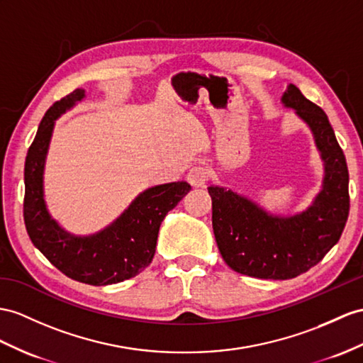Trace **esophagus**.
Listing matches in <instances>:
<instances>
[{
    "instance_id": "esophagus-1",
    "label": "esophagus",
    "mask_w": 363,
    "mask_h": 363,
    "mask_svg": "<svg viewBox=\"0 0 363 363\" xmlns=\"http://www.w3.org/2000/svg\"><path fill=\"white\" fill-rule=\"evenodd\" d=\"M188 183L194 188H203L209 180V171L205 166H196L188 172Z\"/></svg>"
}]
</instances>
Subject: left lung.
Here are the masks:
<instances>
[{"label":"left lung","mask_w":363,"mask_h":363,"mask_svg":"<svg viewBox=\"0 0 363 363\" xmlns=\"http://www.w3.org/2000/svg\"><path fill=\"white\" fill-rule=\"evenodd\" d=\"M308 123L325 162L323 189L302 214L272 217L233 191L209 186L212 228L231 269L257 279L286 280L319 263L339 242L350 212L348 167L330 120L294 84L281 96Z\"/></svg>","instance_id":"obj_1"}]
</instances>
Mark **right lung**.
<instances>
[{"label": "right lung", "mask_w": 363, "mask_h": 363, "mask_svg": "<svg viewBox=\"0 0 363 363\" xmlns=\"http://www.w3.org/2000/svg\"><path fill=\"white\" fill-rule=\"evenodd\" d=\"M83 96V89H75L43 117L26 157L23 216L32 243L57 269L82 284L103 286L135 277L151 264L163 218L191 186L174 182L145 191L117 222L92 237H74L60 229L44 205L43 169L55 120Z\"/></svg>", "instance_id": "add662e5"}]
</instances>
